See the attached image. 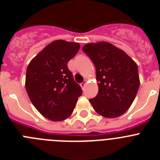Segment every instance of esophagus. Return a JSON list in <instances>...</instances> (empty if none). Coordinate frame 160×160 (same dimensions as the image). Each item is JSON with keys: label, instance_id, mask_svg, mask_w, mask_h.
<instances>
[{"label": "esophagus", "instance_id": "1", "mask_svg": "<svg viewBox=\"0 0 160 160\" xmlns=\"http://www.w3.org/2000/svg\"><path fill=\"white\" fill-rule=\"evenodd\" d=\"M86 85H87V80H85L83 82L81 83V87H82V88H84V87H86Z\"/></svg>", "mask_w": 160, "mask_h": 160}]
</instances>
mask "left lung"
I'll return each mask as SVG.
<instances>
[{
  "label": "left lung",
  "instance_id": "obj_1",
  "mask_svg": "<svg viewBox=\"0 0 160 160\" xmlns=\"http://www.w3.org/2000/svg\"><path fill=\"white\" fill-rule=\"evenodd\" d=\"M82 50L96 68L98 92L90 99L94 111L105 118L123 114L135 100L140 84L135 62L107 42L88 43Z\"/></svg>",
  "mask_w": 160,
  "mask_h": 160
}]
</instances>
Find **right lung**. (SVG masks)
<instances>
[{
  "label": "right lung",
  "mask_w": 160,
  "mask_h": 160,
  "mask_svg": "<svg viewBox=\"0 0 160 160\" xmlns=\"http://www.w3.org/2000/svg\"><path fill=\"white\" fill-rule=\"evenodd\" d=\"M79 48L77 42L54 41L28 65L25 89L29 99L41 114L51 121L69 118L82 94L67 67Z\"/></svg>",
  "instance_id": "1"
}]
</instances>
